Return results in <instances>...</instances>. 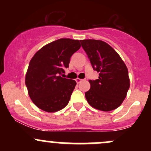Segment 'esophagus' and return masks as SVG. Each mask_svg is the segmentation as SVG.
I'll return each instance as SVG.
<instances>
[{"mask_svg":"<svg viewBox=\"0 0 151 151\" xmlns=\"http://www.w3.org/2000/svg\"><path fill=\"white\" fill-rule=\"evenodd\" d=\"M81 81H82V79H79V78H77V79H76V81H77V83H79Z\"/></svg>","mask_w":151,"mask_h":151,"instance_id":"34e87169","label":"esophagus"}]
</instances>
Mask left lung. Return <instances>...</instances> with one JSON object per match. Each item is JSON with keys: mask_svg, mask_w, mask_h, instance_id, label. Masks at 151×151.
I'll return each instance as SVG.
<instances>
[{"mask_svg": "<svg viewBox=\"0 0 151 151\" xmlns=\"http://www.w3.org/2000/svg\"><path fill=\"white\" fill-rule=\"evenodd\" d=\"M93 70L96 80H89L91 88L85 92L90 106L103 111L117 109L125 99L130 87L129 72L122 59L106 42L97 40H80Z\"/></svg>", "mask_w": 151, "mask_h": 151, "instance_id": "obj_1", "label": "left lung"}]
</instances>
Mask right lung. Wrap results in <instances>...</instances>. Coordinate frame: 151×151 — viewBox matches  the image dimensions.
Wrapping results in <instances>:
<instances>
[{
  "label": "right lung",
  "instance_id": "1",
  "mask_svg": "<svg viewBox=\"0 0 151 151\" xmlns=\"http://www.w3.org/2000/svg\"><path fill=\"white\" fill-rule=\"evenodd\" d=\"M80 47L77 40L61 38L42 47L31 59L25 84L31 100L38 108L56 112L68 104L77 82L61 74Z\"/></svg>",
  "mask_w": 151,
  "mask_h": 151
}]
</instances>
